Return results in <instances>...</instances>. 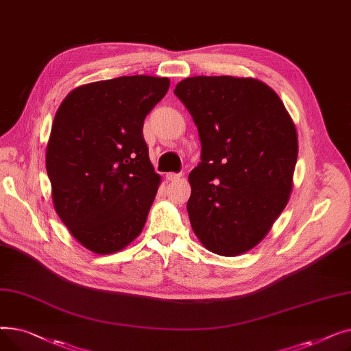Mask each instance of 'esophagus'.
<instances>
[{
    "label": "esophagus",
    "mask_w": 351,
    "mask_h": 351,
    "mask_svg": "<svg viewBox=\"0 0 351 351\" xmlns=\"http://www.w3.org/2000/svg\"><path fill=\"white\" fill-rule=\"evenodd\" d=\"M182 178V175L180 173H168V175H166V179H168L169 182H175V180H179Z\"/></svg>",
    "instance_id": "34e87169"
}]
</instances>
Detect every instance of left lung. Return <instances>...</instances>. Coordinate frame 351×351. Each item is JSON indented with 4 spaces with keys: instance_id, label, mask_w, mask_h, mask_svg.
Masks as SVG:
<instances>
[{
    "instance_id": "1",
    "label": "left lung",
    "mask_w": 351,
    "mask_h": 351,
    "mask_svg": "<svg viewBox=\"0 0 351 351\" xmlns=\"http://www.w3.org/2000/svg\"><path fill=\"white\" fill-rule=\"evenodd\" d=\"M173 94L202 143L189 173L191 225L206 249L237 256L259 243L291 192L298 134L276 92L253 78L192 77Z\"/></svg>"
}]
</instances>
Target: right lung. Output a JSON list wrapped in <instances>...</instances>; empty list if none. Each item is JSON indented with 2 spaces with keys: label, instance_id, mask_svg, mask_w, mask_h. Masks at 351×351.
Instances as JSON below:
<instances>
[{
  "label": "right lung",
  "instance_id": "right-lung-1",
  "mask_svg": "<svg viewBox=\"0 0 351 351\" xmlns=\"http://www.w3.org/2000/svg\"><path fill=\"white\" fill-rule=\"evenodd\" d=\"M168 78L132 75L73 89L53 118L47 173L55 210L86 249L114 253L141 233L160 176L143 121Z\"/></svg>",
  "mask_w": 351,
  "mask_h": 351
}]
</instances>
